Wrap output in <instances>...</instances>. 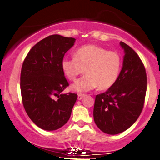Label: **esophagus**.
<instances>
[{
    "instance_id": "1",
    "label": "esophagus",
    "mask_w": 160,
    "mask_h": 160,
    "mask_svg": "<svg viewBox=\"0 0 160 160\" xmlns=\"http://www.w3.org/2000/svg\"><path fill=\"white\" fill-rule=\"evenodd\" d=\"M85 96L84 94H82V93H78V100H82V99Z\"/></svg>"
}]
</instances>
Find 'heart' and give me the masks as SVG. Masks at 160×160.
Instances as JSON below:
<instances>
[{
  "label": "heart",
  "mask_w": 160,
  "mask_h": 160,
  "mask_svg": "<svg viewBox=\"0 0 160 160\" xmlns=\"http://www.w3.org/2000/svg\"><path fill=\"white\" fill-rule=\"evenodd\" d=\"M122 67L121 55L96 45H86L78 48L74 57L64 58L62 69L70 80L76 77L84 69L87 73L72 84V90L88 92L98 86L100 90L112 88L119 77Z\"/></svg>",
  "instance_id": "b5f03b06"
}]
</instances>
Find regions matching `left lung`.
Instances as JSON below:
<instances>
[{
  "mask_svg": "<svg viewBox=\"0 0 160 160\" xmlns=\"http://www.w3.org/2000/svg\"><path fill=\"white\" fill-rule=\"evenodd\" d=\"M123 67L117 82L95 96L93 117L97 126L109 134H117L134 123L144 106L147 76L144 65L135 51L123 42Z\"/></svg>",
  "mask_w": 160,
  "mask_h": 160,
  "instance_id": "8db88e82",
  "label": "left lung"
}]
</instances>
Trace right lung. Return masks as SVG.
Masks as SVG:
<instances>
[{
  "mask_svg": "<svg viewBox=\"0 0 160 160\" xmlns=\"http://www.w3.org/2000/svg\"><path fill=\"white\" fill-rule=\"evenodd\" d=\"M75 41L59 34L45 37L30 50L22 63V104L30 119L42 129L53 131L65 125L77 99L75 93H62L69 85L62 61Z\"/></svg>",
  "mask_w": 160,
  "mask_h": 160,
  "instance_id": "1",
  "label": "right lung"
}]
</instances>
